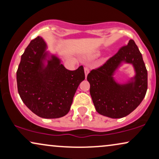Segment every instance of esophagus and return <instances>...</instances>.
Here are the masks:
<instances>
[{
    "instance_id": "34e87169",
    "label": "esophagus",
    "mask_w": 159,
    "mask_h": 159,
    "mask_svg": "<svg viewBox=\"0 0 159 159\" xmlns=\"http://www.w3.org/2000/svg\"><path fill=\"white\" fill-rule=\"evenodd\" d=\"M84 74H85V77H87V76H88V75L89 71H90V69H89L88 66H85L84 68Z\"/></svg>"
}]
</instances>
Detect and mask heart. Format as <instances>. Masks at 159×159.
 Listing matches in <instances>:
<instances>
[{
	"mask_svg": "<svg viewBox=\"0 0 159 159\" xmlns=\"http://www.w3.org/2000/svg\"><path fill=\"white\" fill-rule=\"evenodd\" d=\"M98 53H95V54H93V55H91V56H89V58H95L96 57V56H98Z\"/></svg>",
	"mask_w": 159,
	"mask_h": 159,
	"instance_id": "b5f03b06",
	"label": "heart"
}]
</instances>
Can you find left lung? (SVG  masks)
<instances>
[{
  "mask_svg": "<svg viewBox=\"0 0 159 159\" xmlns=\"http://www.w3.org/2000/svg\"><path fill=\"white\" fill-rule=\"evenodd\" d=\"M122 62L131 63L136 76L126 84H119L112 76ZM95 110L113 119L127 116L145 98L148 89V72L142 54L133 40L110 58L103 66L93 69L87 77Z\"/></svg>",
  "mask_w": 159,
  "mask_h": 159,
  "instance_id": "1",
  "label": "left lung"
}]
</instances>
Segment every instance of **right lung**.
<instances>
[{
    "label": "right lung",
    "mask_w": 159,
    "mask_h": 159,
    "mask_svg": "<svg viewBox=\"0 0 159 159\" xmlns=\"http://www.w3.org/2000/svg\"><path fill=\"white\" fill-rule=\"evenodd\" d=\"M46 48L40 36L26 48L16 71L17 88L24 103L34 114L45 119L60 118L68 114L76 90L85 76L82 66L68 70L54 55L45 65Z\"/></svg>",
    "instance_id": "add662e5"
}]
</instances>
